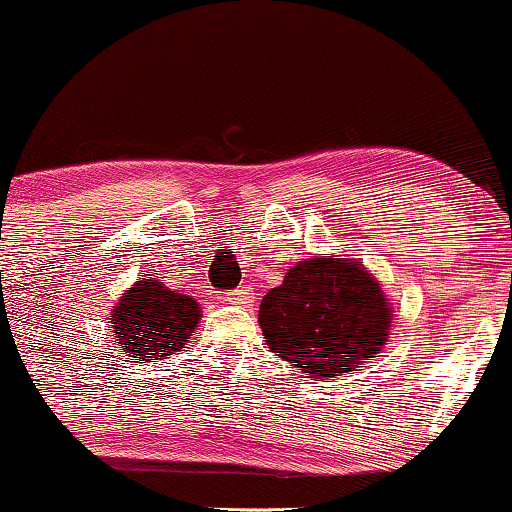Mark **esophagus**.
Here are the masks:
<instances>
[{
    "label": "esophagus",
    "instance_id": "obj_1",
    "mask_svg": "<svg viewBox=\"0 0 512 512\" xmlns=\"http://www.w3.org/2000/svg\"><path fill=\"white\" fill-rule=\"evenodd\" d=\"M226 302L236 304V307H248L255 302V293H252V288H236L234 293L226 295Z\"/></svg>",
    "mask_w": 512,
    "mask_h": 512
}]
</instances>
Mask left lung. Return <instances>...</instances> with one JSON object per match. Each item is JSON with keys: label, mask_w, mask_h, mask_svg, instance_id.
<instances>
[{"label": "left lung", "mask_w": 512, "mask_h": 512, "mask_svg": "<svg viewBox=\"0 0 512 512\" xmlns=\"http://www.w3.org/2000/svg\"><path fill=\"white\" fill-rule=\"evenodd\" d=\"M392 319L394 307L378 278L347 255L297 262L260 304L267 347L319 380L345 375L380 354Z\"/></svg>", "instance_id": "obj_1"}]
</instances>
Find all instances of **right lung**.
<instances>
[{
    "label": "right lung",
    "mask_w": 512,
    "mask_h": 512,
    "mask_svg": "<svg viewBox=\"0 0 512 512\" xmlns=\"http://www.w3.org/2000/svg\"><path fill=\"white\" fill-rule=\"evenodd\" d=\"M200 316V304L191 295L177 293L146 274L115 302L108 328L134 364H146L181 352Z\"/></svg>",
    "instance_id": "obj_1"
}]
</instances>
